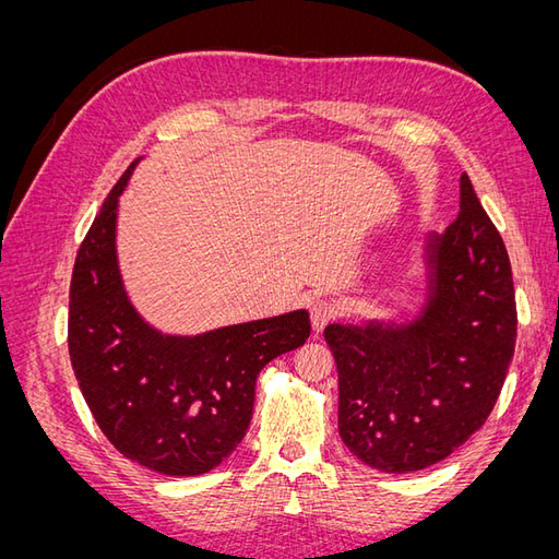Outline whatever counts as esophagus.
Masks as SVG:
<instances>
[{"instance_id":"obj_1","label":"esophagus","mask_w":559,"mask_h":559,"mask_svg":"<svg viewBox=\"0 0 559 559\" xmlns=\"http://www.w3.org/2000/svg\"><path fill=\"white\" fill-rule=\"evenodd\" d=\"M335 314H337V310H335V306H333L331 300H324V298L314 300L312 306H310V321H312V331H314V333L324 331V326L329 324V321H333V319H335Z\"/></svg>"}]
</instances>
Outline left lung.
Instances as JSON below:
<instances>
[{
    "instance_id": "1",
    "label": "left lung",
    "mask_w": 559,
    "mask_h": 559,
    "mask_svg": "<svg viewBox=\"0 0 559 559\" xmlns=\"http://www.w3.org/2000/svg\"><path fill=\"white\" fill-rule=\"evenodd\" d=\"M460 216L419 245L425 302L403 321L329 324L337 366V431L384 473L445 460L492 413L513 359L518 312L511 261L471 179Z\"/></svg>"
}]
</instances>
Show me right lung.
<instances>
[{"mask_svg":"<svg viewBox=\"0 0 559 559\" xmlns=\"http://www.w3.org/2000/svg\"><path fill=\"white\" fill-rule=\"evenodd\" d=\"M134 160L81 242L70 286V359L111 445L165 476H200L240 445L261 368L308 341L310 314L294 310L195 335L165 333L126 292L116 251L118 198Z\"/></svg>","mask_w":559,"mask_h":559,"instance_id":"1","label":"right lung"}]
</instances>
